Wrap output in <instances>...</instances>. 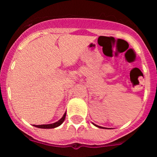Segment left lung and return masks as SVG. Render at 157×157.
Wrapping results in <instances>:
<instances>
[{
  "instance_id": "1",
  "label": "left lung",
  "mask_w": 157,
  "mask_h": 157,
  "mask_svg": "<svg viewBox=\"0 0 157 157\" xmlns=\"http://www.w3.org/2000/svg\"><path fill=\"white\" fill-rule=\"evenodd\" d=\"M96 127H100V128H101V127H99V126H98V125H95ZM101 128H102V127H101Z\"/></svg>"
}]
</instances>
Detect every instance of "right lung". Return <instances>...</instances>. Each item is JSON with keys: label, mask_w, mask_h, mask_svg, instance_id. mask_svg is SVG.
Returning a JSON list of instances; mask_svg holds the SVG:
<instances>
[{"label": "right lung", "mask_w": 157, "mask_h": 157, "mask_svg": "<svg viewBox=\"0 0 157 157\" xmlns=\"http://www.w3.org/2000/svg\"><path fill=\"white\" fill-rule=\"evenodd\" d=\"M65 117H66V113H64V115L63 116V117L60 119L59 120H58L57 122L54 123H51V124H43V125H34V127H37V128H42V129H51V128H55V127H57L59 126H60L63 123V122L64 121Z\"/></svg>", "instance_id": "1"}]
</instances>
